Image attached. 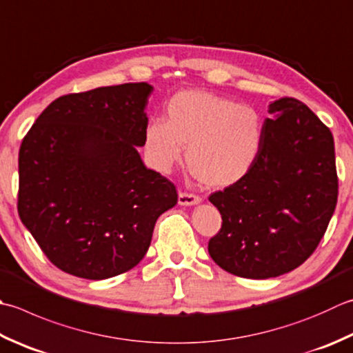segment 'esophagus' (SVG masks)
I'll return each instance as SVG.
<instances>
[{
  "label": "esophagus",
  "mask_w": 353,
  "mask_h": 353,
  "mask_svg": "<svg viewBox=\"0 0 353 353\" xmlns=\"http://www.w3.org/2000/svg\"><path fill=\"white\" fill-rule=\"evenodd\" d=\"M202 202V197L191 194V192H179V205L182 206H191V205H197Z\"/></svg>",
  "instance_id": "1"
}]
</instances>
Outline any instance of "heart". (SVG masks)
Masks as SVG:
<instances>
[{"label": "heart", "mask_w": 353, "mask_h": 353, "mask_svg": "<svg viewBox=\"0 0 353 353\" xmlns=\"http://www.w3.org/2000/svg\"><path fill=\"white\" fill-rule=\"evenodd\" d=\"M145 150L156 168L167 171L186 148L192 174L205 185L225 188L240 182L257 161L263 122L257 110L202 90L172 96L167 121L151 119L143 133Z\"/></svg>", "instance_id": "b5f03b06"}]
</instances>
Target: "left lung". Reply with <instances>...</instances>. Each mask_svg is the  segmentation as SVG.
Wrapping results in <instances>:
<instances>
[{
  "instance_id": "obj_1",
  "label": "left lung",
  "mask_w": 353,
  "mask_h": 353,
  "mask_svg": "<svg viewBox=\"0 0 353 353\" xmlns=\"http://www.w3.org/2000/svg\"><path fill=\"white\" fill-rule=\"evenodd\" d=\"M263 142L240 182L210 196L222 228L208 243L216 263L237 277L265 280L310 257L338 199L334 136L305 103L269 105Z\"/></svg>"
}]
</instances>
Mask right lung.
Wrapping results in <instances>:
<instances>
[{
    "label": "right lung",
    "instance_id": "1",
    "mask_svg": "<svg viewBox=\"0 0 353 353\" xmlns=\"http://www.w3.org/2000/svg\"><path fill=\"white\" fill-rule=\"evenodd\" d=\"M147 82L54 99L19 148L18 214L61 271L105 280L147 254L156 220L177 191L143 165Z\"/></svg>",
    "mask_w": 353,
    "mask_h": 353
}]
</instances>
